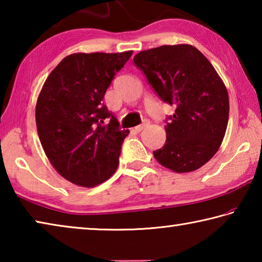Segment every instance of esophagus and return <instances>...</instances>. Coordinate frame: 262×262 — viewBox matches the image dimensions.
Segmentation results:
<instances>
[{
    "mask_svg": "<svg viewBox=\"0 0 262 262\" xmlns=\"http://www.w3.org/2000/svg\"><path fill=\"white\" fill-rule=\"evenodd\" d=\"M148 126V122H144V123H142V125H140V126H137V127H135L134 128V130L136 132V133H140V132H142L144 129L145 127Z\"/></svg>",
    "mask_w": 262,
    "mask_h": 262,
    "instance_id": "34e87169",
    "label": "esophagus"
}]
</instances>
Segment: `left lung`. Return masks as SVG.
<instances>
[{"mask_svg":"<svg viewBox=\"0 0 262 262\" xmlns=\"http://www.w3.org/2000/svg\"><path fill=\"white\" fill-rule=\"evenodd\" d=\"M134 63L163 101L173 105L166 141L154 151L164 167L186 173L210 161L221 147L229 120V95L223 81L192 45H164L142 51Z\"/></svg>","mask_w":262,"mask_h":262,"instance_id":"obj_1","label":"left lung"}]
</instances>
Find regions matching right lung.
Masks as SVG:
<instances>
[{
    "instance_id": "obj_1",
    "label": "right lung",
    "mask_w": 262,
    "mask_h": 262,
    "mask_svg": "<svg viewBox=\"0 0 262 262\" xmlns=\"http://www.w3.org/2000/svg\"><path fill=\"white\" fill-rule=\"evenodd\" d=\"M132 54L75 53L43 83L35 106L39 140L53 167L70 183L95 187L117 170L129 130L119 128L103 99Z\"/></svg>"
}]
</instances>
